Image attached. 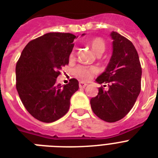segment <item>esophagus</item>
I'll return each instance as SVG.
<instances>
[{"label": "esophagus", "instance_id": "34e87169", "mask_svg": "<svg viewBox=\"0 0 158 158\" xmlns=\"http://www.w3.org/2000/svg\"><path fill=\"white\" fill-rule=\"evenodd\" d=\"M79 88H80V89H84V88L87 86V84H86V83H84V82L81 81V82H79Z\"/></svg>", "mask_w": 158, "mask_h": 158}]
</instances>
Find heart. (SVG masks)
Here are the masks:
<instances>
[{
	"mask_svg": "<svg viewBox=\"0 0 158 158\" xmlns=\"http://www.w3.org/2000/svg\"><path fill=\"white\" fill-rule=\"evenodd\" d=\"M91 48L94 52L98 56H101L106 50V43L102 38H96L92 41L90 43ZM74 56L72 53L71 57ZM98 72V69L95 66H84V65H79L74 69V74L79 79L84 80H89L92 78L94 74H97Z\"/></svg>",
	"mask_w": 158,
	"mask_h": 158,
	"instance_id": "heart-1",
	"label": "heart"
}]
</instances>
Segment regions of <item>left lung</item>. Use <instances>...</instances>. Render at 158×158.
<instances>
[{"label": "left lung", "mask_w": 158, "mask_h": 158, "mask_svg": "<svg viewBox=\"0 0 158 158\" xmlns=\"http://www.w3.org/2000/svg\"><path fill=\"white\" fill-rule=\"evenodd\" d=\"M112 54L105 71L96 79L108 84L99 88L98 94L90 100L93 111L106 122H115L127 115L141 90L142 69L135 46L120 33L112 31Z\"/></svg>", "instance_id": "obj_1"}]
</instances>
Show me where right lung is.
I'll use <instances>...</instances> for the list:
<instances>
[{"instance_id":"right-lung-1","label":"right lung","mask_w":158,"mask_h":158,"mask_svg":"<svg viewBox=\"0 0 158 158\" xmlns=\"http://www.w3.org/2000/svg\"><path fill=\"white\" fill-rule=\"evenodd\" d=\"M76 38L68 33H46L29 42L21 53L15 68L16 89L26 110L37 120L54 122L69 110L79 82L71 79L61 86L56 78L69 64Z\"/></svg>"}]
</instances>
